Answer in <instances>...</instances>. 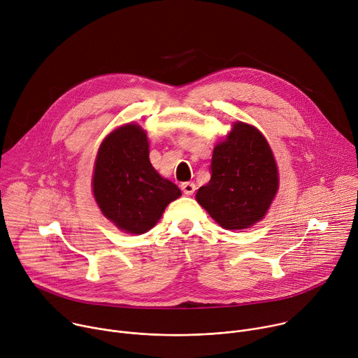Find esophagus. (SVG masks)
<instances>
[{
	"mask_svg": "<svg viewBox=\"0 0 358 358\" xmlns=\"http://www.w3.org/2000/svg\"><path fill=\"white\" fill-rule=\"evenodd\" d=\"M181 189L185 195H192L194 191H195V184L191 182V181H187V182H182L181 184Z\"/></svg>",
	"mask_w": 358,
	"mask_h": 358,
	"instance_id": "obj_1",
	"label": "esophagus"
}]
</instances>
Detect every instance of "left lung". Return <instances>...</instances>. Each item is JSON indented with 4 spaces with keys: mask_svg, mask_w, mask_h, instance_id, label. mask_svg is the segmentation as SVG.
<instances>
[{
    "mask_svg": "<svg viewBox=\"0 0 358 358\" xmlns=\"http://www.w3.org/2000/svg\"><path fill=\"white\" fill-rule=\"evenodd\" d=\"M278 188V166L265 136L236 122L214 147L211 180L195 199L222 228L245 229L265 217Z\"/></svg>",
    "mask_w": 358,
    "mask_h": 358,
    "instance_id": "obj_1",
    "label": "left lung"
}]
</instances>
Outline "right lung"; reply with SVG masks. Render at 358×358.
Returning a JSON list of instances; mask_svg holds the SVG:
<instances>
[{
	"instance_id": "add662e5",
	"label": "right lung",
	"mask_w": 358,
	"mask_h": 358,
	"mask_svg": "<svg viewBox=\"0 0 358 358\" xmlns=\"http://www.w3.org/2000/svg\"><path fill=\"white\" fill-rule=\"evenodd\" d=\"M145 131L134 123L113 130L100 144L92 188L97 206L120 231L144 234L162 218L166 207L181 195L148 159Z\"/></svg>"
}]
</instances>
